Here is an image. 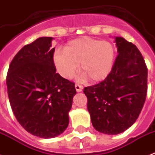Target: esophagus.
<instances>
[{
  "instance_id": "34e87169",
  "label": "esophagus",
  "mask_w": 155,
  "mask_h": 155,
  "mask_svg": "<svg viewBox=\"0 0 155 155\" xmlns=\"http://www.w3.org/2000/svg\"><path fill=\"white\" fill-rule=\"evenodd\" d=\"M75 87V90H76V91H77L78 92H82V90H83V86H82V85L79 84H76Z\"/></svg>"
}]
</instances>
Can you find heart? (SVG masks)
Segmentation results:
<instances>
[{"mask_svg":"<svg viewBox=\"0 0 155 155\" xmlns=\"http://www.w3.org/2000/svg\"><path fill=\"white\" fill-rule=\"evenodd\" d=\"M115 51L112 43L89 37L71 41L64 51H57L54 62L66 79L74 76L80 64V73L91 82L104 80L112 71Z\"/></svg>","mask_w":155,"mask_h":155,"instance_id":"1","label":"heart"}]
</instances>
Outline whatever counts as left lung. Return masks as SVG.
<instances>
[{
    "instance_id": "8db88e82",
    "label": "left lung",
    "mask_w": 155,
    "mask_h": 155,
    "mask_svg": "<svg viewBox=\"0 0 155 155\" xmlns=\"http://www.w3.org/2000/svg\"><path fill=\"white\" fill-rule=\"evenodd\" d=\"M118 54L108 75L85 87L93 127L118 134L131 126L142 111L147 93V67L139 50L121 37L115 38Z\"/></svg>"
}]
</instances>
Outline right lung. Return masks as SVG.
<instances>
[{
	"instance_id": "1",
	"label": "right lung",
	"mask_w": 155,
	"mask_h": 155,
	"mask_svg": "<svg viewBox=\"0 0 155 155\" xmlns=\"http://www.w3.org/2000/svg\"><path fill=\"white\" fill-rule=\"evenodd\" d=\"M52 39L42 37L24 46L6 76L16 119L27 132L42 138L57 137L67 129L76 93L75 83L56 73Z\"/></svg>"
}]
</instances>
